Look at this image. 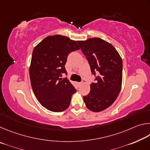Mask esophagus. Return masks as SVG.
<instances>
[{
	"label": "esophagus",
	"mask_w": 150,
	"mask_h": 150,
	"mask_svg": "<svg viewBox=\"0 0 150 150\" xmlns=\"http://www.w3.org/2000/svg\"><path fill=\"white\" fill-rule=\"evenodd\" d=\"M83 84V82H81V83H78V85L79 86H81V85Z\"/></svg>",
	"instance_id": "obj_1"
}]
</instances>
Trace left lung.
<instances>
[{
	"mask_svg": "<svg viewBox=\"0 0 150 150\" xmlns=\"http://www.w3.org/2000/svg\"><path fill=\"white\" fill-rule=\"evenodd\" d=\"M86 56L95 83L90 85V93L83 96L87 108L93 112L105 110L118 96L122 81V60L110 43L99 38L77 41Z\"/></svg>",
	"mask_w": 150,
	"mask_h": 150,
	"instance_id": "left-lung-1",
	"label": "left lung"
}]
</instances>
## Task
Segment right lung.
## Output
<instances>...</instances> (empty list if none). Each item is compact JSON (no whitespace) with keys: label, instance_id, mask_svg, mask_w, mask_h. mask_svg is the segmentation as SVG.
<instances>
[{"label":"right lung","instance_id":"obj_1","mask_svg":"<svg viewBox=\"0 0 150 150\" xmlns=\"http://www.w3.org/2000/svg\"><path fill=\"white\" fill-rule=\"evenodd\" d=\"M80 48L75 40L65 35H49L33 50L29 73L32 88L40 103L52 112L69 106L76 89L67 79L65 65L71 52Z\"/></svg>","mask_w":150,"mask_h":150}]
</instances>
